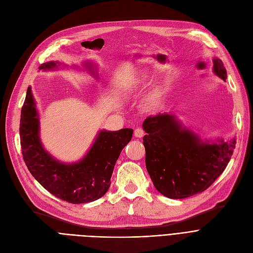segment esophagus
Masks as SVG:
<instances>
[{"label":"esophagus","instance_id":"1","mask_svg":"<svg viewBox=\"0 0 253 253\" xmlns=\"http://www.w3.org/2000/svg\"><path fill=\"white\" fill-rule=\"evenodd\" d=\"M143 135H144V131H143L141 128H136V129L134 130V136H135V137L141 138Z\"/></svg>","mask_w":253,"mask_h":253}]
</instances>
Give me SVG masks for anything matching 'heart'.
<instances>
[{"label":"heart","mask_w":253,"mask_h":253,"mask_svg":"<svg viewBox=\"0 0 253 253\" xmlns=\"http://www.w3.org/2000/svg\"><path fill=\"white\" fill-rule=\"evenodd\" d=\"M159 98H160V97H159L157 92L152 93V94L147 99H145V108L153 109L155 105H157V103L159 101Z\"/></svg>","instance_id":"1"}]
</instances>
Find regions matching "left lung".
Segmentation results:
<instances>
[{
	"label": "left lung",
	"mask_w": 253,
	"mask_h": 253,
	"mask_svg": "<svg viewBox=\"0 0 253 253\" xmlns=\"http://www.w3.org/2000/svg\"><path fill=\"white\" fill-rule=\"evenodd\" d=\"M213 73L227 79L219 58L213 59ZM142 127L147 133L142 138L147 170L157 191L170 199L208 189L227 167L236 144V138L202 139L172 113L149 117Z\"/></svg>",
	"instance_id": "8db88e82"
}]
</instances>
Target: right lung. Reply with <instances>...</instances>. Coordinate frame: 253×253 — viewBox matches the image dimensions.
Masks as SVG:
<instances>
[{
  "instance_id": "1",
  "label": "right lung",
  "mask_w": 253,
  "mask_h": 253,
  "mask_svg": "<svg viewBox=\"0 0 253 253\" xmlns=\"http://www.w3.org/2000/svg\"><path fill=\"white\" fill-rule=\"evenodd\" d=\"M58 61H48L40 70H56ZM84 68L98 78L97 69L92 62H84ZM20 144L23 160L35 179L49 193L72 204L97 200L108 192L118 158L131 140L133 130H100L87 154L75 163H64L49 154L40 137V117L29 87L21 109Z\"/></svg>"
}]
</instances>
